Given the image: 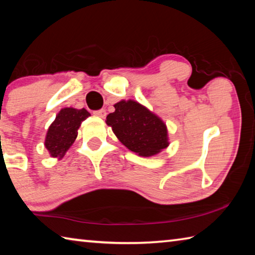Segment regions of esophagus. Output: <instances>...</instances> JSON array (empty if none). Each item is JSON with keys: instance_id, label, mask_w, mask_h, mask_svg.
<instances>
[{"instance_id": "esophagus-1", "label": "esophagus", "mask_w": 255, "mask_h": 255, "mask_svg": "<svg viewBox=\"0 0 255 255\" xmlns=\"http://www.w3.org/2000/svg\"><path fill=\"white\" fill-rule=\"evenodd\" d=\"M93 114L96 115V116H98V117H100V118H106V116H107V111H106V109H100V110L94 111Z\"/></svg>"}]
</instances>
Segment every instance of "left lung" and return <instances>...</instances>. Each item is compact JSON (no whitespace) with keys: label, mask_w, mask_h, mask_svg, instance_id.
Instances as JSON below:
<instances>
[{"label":"left lung","mask_w":255,"mask_h":255,"mask_svg":"<svg viewBox=\"0 0 255 255\" xmlns=\"http://www.w3.org/2000/svg\"><path fill=\"white\" fill-rule=\"evenodd\" d=\"M115 109L107 116V125L131 152L152 156L169 145L165 124L145 107L129 100L116 103Z\"/></svg>","instance_id":"8db88e82"}]
</instances>
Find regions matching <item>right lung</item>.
Listing matches in <instances>:
<instances>
[{"mask_svg":"<svg viewBox=\"0 0 255 255\" xmlns=\"http://www.w3.org/2000/svg\"><path fill=\"white\" fill-rule=\"evenodd\" d=\"M90 117V112L85 109L64 108L59 111L55 122L50 125L47 131L45 146L51 156H63V154L74 143L77 136V129L82 122Z\"/></svg>","mask_w":255,"mask_h":255,"instance_id":"obj_1","label":"right lung"}]
</instances>
